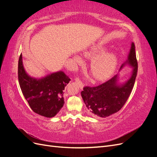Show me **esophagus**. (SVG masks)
Segmentation results:
<instances>
[{
    "mask_svg": "<svg viewBox=\"0 0 157 157\" xmlns=\"http://www.w3.org/2000/svg\"><path fill=\"white\" fill-rule=\"evenodd\" d=\"M75 81H76V82H77L78 84V86H79L80 89H83L84 84H83V83L81 81H80V79L78 78H77V77L75 78Z\"/></svg>",
    "mask_w": 157,
    "mask_h": 157,
    "instance_id": "esophagus-1",
    "label": "esophagus"
}]
</instances>
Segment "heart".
<instances>
[{
  "mask_svg": "<svg viewBox=\"0 0 157 157\" xmlns=\"http://www.w3.org/2000/svg\"><path fill=\"white\" fill-rule=\"evenodd\" d=\"M107 46L102 42L95 43L84 50L83 55L92 58L90 69L94 78L98 80H105L115 73L118 63V57L114 52H105ZM77 63L82 62V58L78 55L73 57Z\"/></svg>",
  "mask_w": 157,
  "mask_h": 157,
  "instance_id": "obj_1",
  "label": "heart"
}]
</instances>
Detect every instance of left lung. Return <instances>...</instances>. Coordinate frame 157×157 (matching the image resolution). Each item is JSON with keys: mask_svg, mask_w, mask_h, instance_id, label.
<instances>
[{"mask_svg": "<svg viewBox=\"0 0 157 157\" xmlns=\"http://www.w3.org/2000/svg\"><path fill=\"white\" fill-rule=\"evenodd\" d=\"M126 65L132 68L131 75L125 81H121L120 75H117L106 82L96 87L86 86L81 92V96L86 109L93 117L106 118L118 112L124 106L129 98L137 72V62L134 42L131 43L128 58L120 68Z\"/></svg>", "mask_w": 157, "mask_h": 157, "instance_id": "obj_1", "label": "left lung"}]
</instances>
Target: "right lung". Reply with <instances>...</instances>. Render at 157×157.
Here are the masks:
<instances>
[{
	"mask_svg": "<svg viewBox=\"0 0 157 157\" xmlns=\"http://www.w3.org/2000/svg\"><path fill=\"white\" fill-rule=\"evenodd\" d=\"M18 80L23 96L36 114L52 118L63 107V90L71 80L63 71H59L40 78L32 77L23 67L21 54L18 61Z\"/></svg>",
	"mask_w": 157,
	"mask_h": 157,
	"instance_id": "add662e5",
	"label": "right lung"
}]
</instances>
